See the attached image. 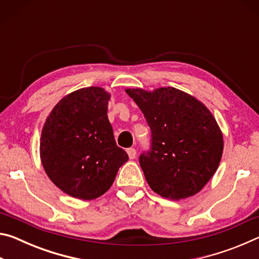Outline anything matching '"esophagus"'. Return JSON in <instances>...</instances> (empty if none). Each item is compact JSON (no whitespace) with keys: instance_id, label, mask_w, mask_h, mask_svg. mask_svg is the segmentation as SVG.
<instances>
[{"instance_id":"1","label":"esophagus","mask_w":259,"mask_h":259,"mask_svg":"<svg viewBox=\"0 0 259 259\" xmlns=\"http://www.w3.org/2000/svg\"><path fill=\"white\" fill-rule=\"evenodd\" d=\"M126 153H128L129 155V159L133 160L136 157V154H137V152H136L135 148H128V151H126Z\"/></svg>"}]
</instances>
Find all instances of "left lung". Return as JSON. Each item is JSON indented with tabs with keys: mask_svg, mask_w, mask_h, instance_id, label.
Here are the masks:
<instances>
[{
	"mask_svg": "<svg viewBox=\"0 0 259 259\" xmlns=\"http://www.w3.org/2000/svg\"><path fill=\"white\" fill-rule=\"evenodd\" d=\"M152 131V148L139 157L148 185L162 198L195 195L218 169L224 139L212 113L172 87L125 89Z\"/></svg>",
	"mask_w": 259,
	"mask_h": 259,
	"instance_id": "obj_1",
	"label": "left lung"
}]
</instances>
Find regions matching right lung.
<instances>
[{
	"label": "right lung",
	"instance_id": "right-lung-1",
	"mask_svg": "<svg viewBox=\"0 0 259 259\" xmlns=\"http://www.w3.org/2000/svg\"><path fill=\"white\" fill-rule=\"evenodd\" d=\"M111 94L88 87L61 98L43 124L40 157L50 181L69 196L94 200L113 185L129 160L107 117Z\"/></svg>",
	"mask_w": 259,
	"mask_h": 259
}]
</instances>
